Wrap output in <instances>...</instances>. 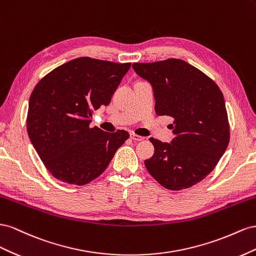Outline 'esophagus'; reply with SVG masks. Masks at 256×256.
Instances as JSON below:
<instances>
[{"instance_id":"1","label":"esophagus","mask_w":256,"mask_h":256,"mask_svg":"<svg viewBox=\"0 0 256 256\" xmlns=\"http://www.w3.org/2000/svg\"><path fill=\"white\" fill-rule=\"evenodd\" d=\"M130 140H135V142H142V140H144V137L140 136V135H136V134H134V133H130Z\"/></svg>"}]
</instances>
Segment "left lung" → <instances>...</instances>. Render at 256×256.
<instances>
[{"label":"left lung","instance_id":"1","mask_svg":"<svg viewBox=\"0 0 256 256\" xmlns=\"http://www.w3.org/2000/svg\"><path fill=\"white\" fill-rule=\"evenodd\" d=\"M136 74L151 84L158 116L174 118L176 137L154 138V154L144 160L151 176L178 191L198 184L214 170L230 142V124L221 90L212 79L180 59L134 63Z\"/></svg>","mask_w":256,"mask_h":256}]
</instances>
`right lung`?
<instances>
[{"instance_id":"right-lung-1","label":"right lung","mask_w":256,"mask_h":256,"mask_svg":"<svg viewBox=\"0 0 256 256\" xmlns=\"http://www.w3.org/2000/svg\"><path fill=\"white\" fill-rule=\"evenodd\" d=\"M130 63L82 56L54 68L28 100V134L44 165L56 179L84 186L110 163L128 133L89 128L92 114L110 103Z\"/></svg>"}]
</instances>
